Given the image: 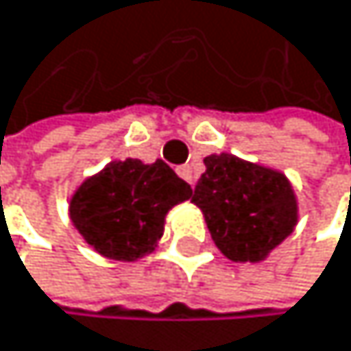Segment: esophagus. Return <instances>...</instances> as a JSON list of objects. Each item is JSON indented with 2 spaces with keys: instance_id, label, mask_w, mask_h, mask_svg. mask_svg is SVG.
Listing matches in <instances>:
<instances>
[{
  "instance_id": "34e87169",
  "label": "esophagus",
  "mask_w": 351,
  "mask_h": 351,
  "mask_svg": "<svg viewBox=\"0 0 351 351\" xmlns=\"http://www.w3.org/2000/svg\"><path fill=\"white\" fill-rule=\"evenodd\" d=\"M177 172H179V177H181V179H185L191 187L196 185V177H193L191 166H179V168H177Z\"/></svg>"
}]
</instances>
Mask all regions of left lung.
<instances>
[{"label": "left lung", "instance_id": "8db88e82", "mask_svg": "<svg viewBox=\"0 0 351 351\" xmlns=\"http://www.w3.org/2000/svg\"><path fill=\"white\" fill-rule=\"evenodd\" d=\"M204 166L191 202L204 213L215 245L234 262L266 258L296 226L288 179L228 153L208 155Z\"/></svg>", "mask_w": 351, "mask_h": 351}]
</instances>
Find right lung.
Masks as SVG:
<instances>
[{"mask_svg":"<svg viewBox=\"0 0 351 351\" xmlns=\"http://www.w3.org/2000/svg\"><path fill=\"white\" fill-rule=\"evenodd\" d=\"M189 196L191 187L162 160L112 162L78 187L70 217L95 252L136 260L162 237L168 208Z\"/></svg>","mask_w":351,"mask_h":351,"instance_id":"add662e5","label":"right lung"}]
</instances>
